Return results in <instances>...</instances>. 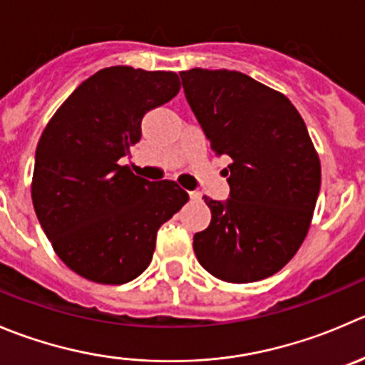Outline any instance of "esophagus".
<instances>
[{
	"label": "esophagus",
	"mask_w": 365,
	"mask_h": 365,
	"mask_svg": "<svg viewBox=\"0 0 365 365\" xmlns=\"http://www.w3.org/2000/svg\"><path fill=\"white\" fill-rule=\"evenodd\" d=\"M189 196H190V200H192V201H200L201 200L200 192H189Z\"/></svg>",
	"instance_id": "obj_1"
}]
</instances>
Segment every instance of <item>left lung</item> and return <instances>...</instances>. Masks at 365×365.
Masks as SVG:
<instances>
[{"instance_id":"8db88e82","label":"left lung","mask_w":365,"mask_h":365,"mask_svg":"<svg viewBox=\"0 0 365 365\" xmlns=\"http://www.w3.org/2000/svg\"><path fill=\"white\" fill-rule=\"evenodd\" d=\"M187 101L225 169L230 197H205L207 230L194 253L212 277L251 284L280 271L309 233L321 162L305 121L285 94L237 71L180 73Z\"/></svg>"}]
</instances>
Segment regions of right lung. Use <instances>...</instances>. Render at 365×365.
Listing matches in <instances>:
<instances>
[{
  "label": "right lung",
  "mask_w": 365,
  "mask_h": 365,
  "mask_svg": "<svg viewBox=\"0 0 365 365\" xmlns=\"http://www.w3.org/2000/svg\"><path fill=\"white\" fill-rule=\"evenodd\" d=\"M178 93L173 71L105 67L74 88L38 139L35 214L60 260L85 280L139 277L158 228L189 201L176 182H148L121 165L140 140L144 114Z\"/></svg>",
  "instance_id": "1"
}]
</instances>
